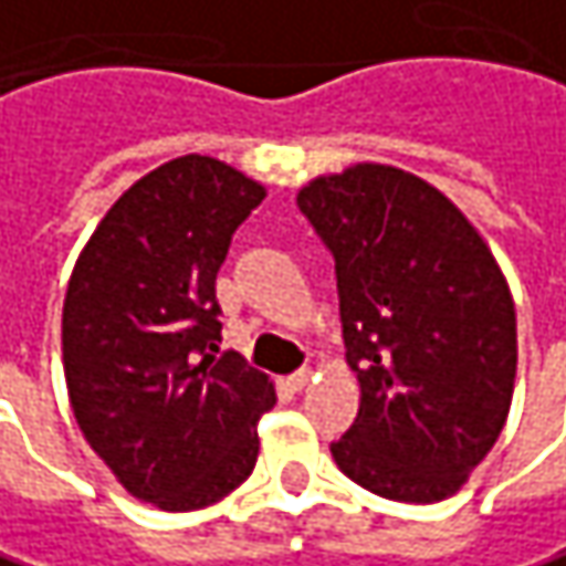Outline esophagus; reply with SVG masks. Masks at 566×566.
<instances>
[{
	"instance_id": "obj_1",
	"label": "esophagus",
	"mask_w": 566,
	"mask_h": 566,
	"mask_svg": "<svg viewBox=\"0 0 566 566\" xmlns=\"http://www.w3.org/2000/svg\"><path fill=\"white\" fill-rule=\"evenodd\" d=\"M284 382H287V388H294V391H297V388H304L307 382H311V369H297V373H291Z\"/></svg>"
}]
</instances>
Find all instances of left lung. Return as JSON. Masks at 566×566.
Returning <instances> with one entry per match:
<instances>
[{"label": "left lung", "instance_id": "left-lung-1", "mask_svg": "<svg viewBox=\"0 0 566 566\" xmlns=\"http://www.w3.org/2000/svg\"><path fill=\"white\" fill-rule=\"evenodd\" d=\"M334 252L346 363L359 415L336 467L395 502L453 495L509 418L518 336L486 239L428 180L353 165L297 190Z\"/></svg>", "mask_w": 566, "mask_h": 566}]
</instances>
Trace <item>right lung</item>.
Segmentation results:
<instances>
[{"mask_svg": "<svg viewBox=\"0 0 566 566\" xmlns=\"http://www.w3.org/2000/svg\"><path fill=\"white\" fill-rule=\"evenodd\" d=\"M265 187L184 155L135 180L83 245L64 297V379L80 431L135 499L220 502L259 460L275 386L220 353L217 272Z\"/></svg>", "mask_w": 566, "mask_h": 566, "instance_id": "add662e5", "label": "right lung"}]
</instances>
